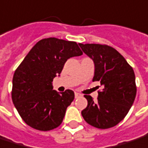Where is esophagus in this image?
Segmentation results:
<instances>
[{
	"instance_id": "obj_1",
	"label": "esophagus",
	"mask_w": 148,
	"mask_h": 148,
	"mask_svg": "<svg viewBox=\"0 0 148 148\" xmlns=\"http://www.w3.org/2000/svg\"><path fill=\"white\" fill-rule=\"evenodd\" d=\"M74 96H75V98H78V97H81L82 94H80V93H79V92H75V93H74Z\"/></svg>"
}]
</instances>
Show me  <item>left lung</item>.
Instances as JSON below:
<instances>
[{
	"mask_svg": "<svg viewBox=\"0 0 148 148\" xmlns=\"http://www.w3.org/2000/svg\"><path fill=\"white\" fill-rule=\"evenodd\" d=\"M79 47L93 60L92 82L99 81L102 91L97 101L85 95L88 106L82 110L84 120L97 129H109L119 124L134 101L137 88L133 68L115 49L101 44H82Z\"/></svg>",
	"mask_w": 148,
	"mask_h": 148,
	"instance_id": "8db88e82",
	"label": "left lung"
}]
</instances>
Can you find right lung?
Instances as JSON below:
<instances>
[{
	"label": "right lung",
	"mask_w": 148,
	"mask_h": 148,
	"mask_svg": "<svg viewBox=\"0 0 148 148\" xmlns=\"http://www.w3.org/2000/svg\"><path fill=\"white\" fill-rule=\"evenodd\" d=\"M81 55L75 42L56 38L42 39L30 50L14 74L12 88L13 103L27 125L48 131L62 123L74 92L68 89L59 93L52 81L68 59Z\"/></svg>",
	"instance_id": "1"
}]
</instances>
